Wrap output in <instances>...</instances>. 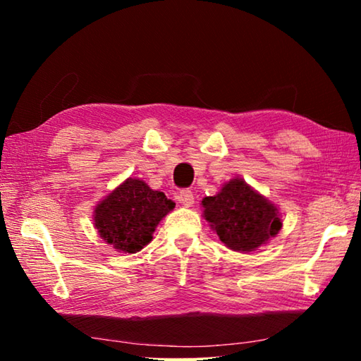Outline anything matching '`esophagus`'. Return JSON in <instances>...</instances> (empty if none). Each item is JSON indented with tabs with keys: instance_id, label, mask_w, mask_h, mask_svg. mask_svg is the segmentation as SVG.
<instances>
[{
	"instance_id": "34e87169",
	"label": "esophagus",
	"mask_w": 361,
	"mask_h": 361,
	"mask_svg": "<svg viewBox=\"0 0 361 361\" xmlns=\"http://www.w3.org/2000/svg\"><path fill=\"white\" fill-rule=\"evenodd\" d=\"M176 199H178V202L185 207H191L194 204V194L192 191H189V189H181L176 195Z\"/></svg>"
}]
</instances>
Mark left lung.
Returning <instances> with one entry per match:
<instances>
[{
	"label": "left lung",
	"instance_id": "1",
	"mask_svg": "<svg viewBox=\"0 0 361 361\" xmlns=\"http://www.w3.org/2000/svg\"><path fill=\"white\" fill-rule=\"evenodd\" d=\"M204 216L226 247L234 252H253L282 228L277 207L234 178L216 195L202 200Z\"/></svg>",
	"mask_w": 361,
	"mask_h": 361
}]
</instances>
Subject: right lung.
Here are the masks:
<instances>
[{"label": "right lung", "mask_w": 361, "mask_h": 361, "mask_svg": "<svg viewBox=\"0 0 361 361\" xmlns=\"http://www.w3.org/2000/svg\"><path fill=\"white\" fill-rule=\"evenodd\" d=\"M175 204L145 181L127 178L95 207V228L119 252L137 253L152 239L159 221Z\"/></svg>", "instance_id": "add662e5"}]
</instances>
